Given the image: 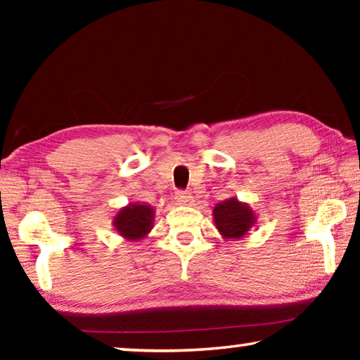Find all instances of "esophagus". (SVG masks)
Returning <instances> with one entry per match:
<instances>
[{
  "label": "esophagus",
  "instance_id": "esophagus-1",
  "mask_svg": "<svg viewBox=\"0 0 360 360\" xmlns=\"http://www.w3.org/2000/svg\"><path fill=\"white\" fill-rule=\"evenodd\" d=\"M176 202L179 205H184V206H192L193 205V197L188 192L184 191H179L176 193Z\"/></svg>",
  "mask_w": 360,
  "mask_h": 360
}]
</instances>
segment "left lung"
Returning a JSON list of instances; mask_svg holds the SVG:
<instances>
[{"label": "left lung", "instance_id": "1", "mask_svg": "<svg viewBox=\"0 0 360 360\" xmlns=\"http://www.w3.org/2000/svg\"><path fill=\"white\" fill-rule=\"evenodd\" d=\"M212 221L224 240L236 241L251 231L257 217L248 203L230 197L212 208Z\"/></svg>", "mask_w": 360, "mask_h": 360}]
</instances>
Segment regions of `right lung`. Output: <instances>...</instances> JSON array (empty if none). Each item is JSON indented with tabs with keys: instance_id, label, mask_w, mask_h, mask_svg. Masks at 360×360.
Returning a JSON list of instances; mask_svg holds the SVG:
<instances>
[{
	"instance_id": "add662e5",
	"label": "right lung",
	"mask_w": 360,
	"mask_h": 360,
	"mask_svg": "<svg viewBox=\"0 0 360 360\" xmlns=\"http://www.w3.org/2000/svg\"><path fill=\"white\" fill-rule=\"evenodd\" d=\"M155 210L148 203L133 202L120 208L112 217V227L127 241L144 240L154 227Z\"/></svg>"
}]
</instances>
